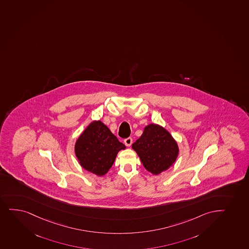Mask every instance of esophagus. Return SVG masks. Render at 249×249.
Masks as SVG:
<instances>
[{"label": "esophagus", "instance_id": "1", "mask_svg": "<svg viewBox=\"0 0 249 249\" xmlns=\"http://www.w3.org/2000/svg\"><path fill=\"white\" fill-rule=\"evenodd\" d=\"M124 143L126 146H131L132 144V138L131 137H127L125 140H124Z\"/></svg>", "mask_w": 249, "mask_h": 249}]
</instances>
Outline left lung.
Here are the masks:
<instances>
[{
  "mask_svg": "<svg viewBox=\"0 0 249 249\" xmlns=\"http://www.w3.org/2000/svg\"><path fill=\"white\" fill-rule=\"evenodd\" d=\"M143 166L153 175H160L172 166L179 155V146L171 133L158 124L145 126L139 139L131 145Z\"/></svg>",
  "mask_w": 249,
  "mask_h": 249,
  "instance_id": "left-lung-1",
  "label": "left lung"
}]
</instances>
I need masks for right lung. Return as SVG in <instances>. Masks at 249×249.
Instances as JSON below:
<instances>
[{
  "label": "right lung",
  "mask_w": 249,
  "mask_h": 249,
  "mask_svg": "<svg viewBox=\"0 0 249 249\" xmlns=\"http://www.w3.org/2000/svg\"><path fill=\"white\" fill-rule=\"evenodd\" d=\"M126 145L100 120L92 121L78 137L74 152L84 170L103 176L108 172L118 153Z\"/></svg>",
  "instance_id": "obj_1"
}]
</instances>
